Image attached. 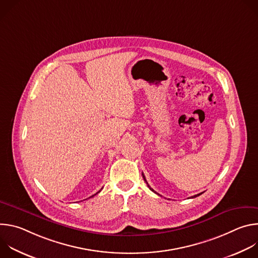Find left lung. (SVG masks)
I'll return each mask as SVG.
<instances>
[{
	"mask_svg": "<svg viewBox=\"0 0 258 258\" xmlns=\"http://www.w3.org/2000/svg\"><path fill=\"white\" fill-rule=\"evenodd\" d=\"M142 174H143V173H142ZM143 177H144V180L146 181V183H147V185H148V188H149V189H150L151 191H153L154 193H156V192H155V191H154V190H153V189H152V188H151V187L149 186V183H148V182H147V180H146V177H145V175H144V174H143ZM156 194H157V193H156ZM201 194H202V193H200V194H197V195H194V196H192L191 198H195V197H197V196H199V195H201Z\"/></svg>",
	"mask_w": 258,
	"mask_h": 258,
	"instance_id": "1",
	"label": "left lung"
}]
</instances>
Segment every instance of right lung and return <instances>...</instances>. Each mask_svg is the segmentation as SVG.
Wrapping results in <instances>:
<instances>
[{
	"label": "right lung",
	"instance_id": "right-lung-1",
	"mask_svg": "<svg viewBox=\"0 0 258 258\" xmlns=\"http://www.w3.org/2000/svg\"><path fill=\"white\" fill-rule=\"evenodd\" d=\"M99 192H100V191H99ZM99 192H98V193H99ZM95 195H96V194H95ZM93 196H94V195H93ZM93 196H92V197H93Z\"/></svg>",
	"mask_w": 258,
	"mask_h": 258
}]
</instances>
